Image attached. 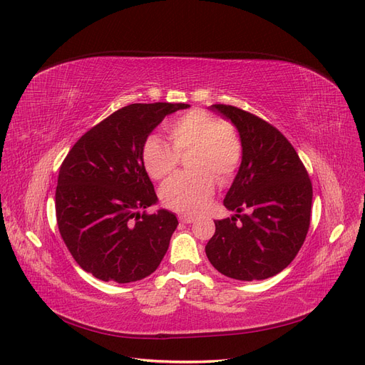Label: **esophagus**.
I'll use <instances>...</instances> for the list:
<instances>
[{
  "mask_svg": "<svg viewBox=\"0 0 365 365\" xmlns=\"http://www.w3.org/2000/svg\"><path fill=\"white\" fill-rule=\"evenodd\" d=\"M179 220H180V222H183V224H192V222L195 221V218H194V217H190V215H180Z\"/></svg>",
  "mask_w": 365,
  "mask_h": 365,
  "instance_id": "esophagus-1",
  "label": "esophagus"
}]
</instances>
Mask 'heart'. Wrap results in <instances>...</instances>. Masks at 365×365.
Listing matches in <instances>:
<instances>
[{"instance_id":"heart-1","label":"heart","mask_w":365,"mask_h":365,"mask_svg":"<svg viewBox=\"0 0 365 365\" xmlns=\"http://www.w3.org/2000/svg\"><path fill=\"white\" fill-rule=\"evenodd\" d=\"M165 130L173 148L160 138L144 141L143 165L155 180H164L178 167V155L191 152L187 165L195 173L179 174L160 191L164 205L183 213H198L215 191V178L224 183L236 171L242 144L236 130L203 110L187 111L170 120Z\"/></svg>"}]
</instances>
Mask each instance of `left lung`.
Segmentation results:
<instances>
[{"mask_svg":"<svg viewBox=\"0 0 365 365\" xmlns=\"http://www.w3.org/2000/svg\"><path fill=\"white\" fill-rule=\"evenodd\" d=\"M209 110L237 129L242 160L224 198V206L235 215L215 221L206 255L228 278L266 279L286 269L304 244L312 182L293 145L272 125L230 105Z\"/></svg>","mask_w":365,"mask_h":365,"instance_id":"left-lung-1","label":"left lung"}]
</instances>
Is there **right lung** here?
Here are the masks:
<instances>
[{"mask_svg": "<svg viewBox=\"0 0 365 365\" xmlns=\"http://www.w3.org/2000/svg\"><path fill=\"white\" fill-rule=\"evenodd\" d=\"M186 103H132L91 128L67 153L58 174L56 212L60 235L75 262L118 284L153 274L179 225L155 206L158 197L143 165L144 141Z\"/></svg>", "mask_w": 365, "mask_h": 365, "instance_id": "1", "label": "right lung"}]
</instances>
